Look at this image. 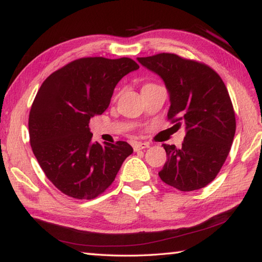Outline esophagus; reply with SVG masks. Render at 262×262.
Instances as JSON below:
<instances>
[{
  "mask_svg": "<svg viewBox=\"0 0 262 262\" xmlns=\"http://www.w3.org/2000/svg\"><path fill=\"white\" fill-rule=\"evenodd\" d=\"M134 150L135 151H140V150H144V149H148L150 147V144L147 143V142H136L134 143Z\"/></svg>",
  "mask_w": 262,
  "mask_h": 262,
  "instance_id": "obj_1",
  "label": "esophagus"
}]
</instances>
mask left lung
<instances>
[{
	"label": "left lung",
	"instance_id": "8db88e82",
	"mask_svg": "<svg viewBox=\"0 0 262 262\" xmlns=\"http://www.w3.org/2000/svg\"><path fill=\"white\" fill-rule=\"evenodd\" d=\"M137 61L165 83L171 103L167 119L186 130L181 147L163 144L167 161L159 177L181 192L205 187L223 166L236 132L227 86L214 69L177 54L161 53Z\"/></svg>",
	"mask_w": 262,
	"mask_h": 262
}]
</instances>
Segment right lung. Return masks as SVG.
Returning a JSON list of instances; mask_svg holds the SVG:
<instances>
[{"mask_svg":"<svg viewBox=\"0 0 262 262\" xmlns=\"http://www.w3.org/2000/svg\"><path fill=\"white\" fill-rule=\"evenodd\" d=\"M140 66L129 57H82L48 76L29 117L30 143L39 165L62 193L91 200L113 183L133 148L92 142L90 119L108 107L118 82Z\"/></svg>","mask_w":262,"mask_h":262,"instance_id":"right-lung-1","label":"right lung"}]
</instances>
